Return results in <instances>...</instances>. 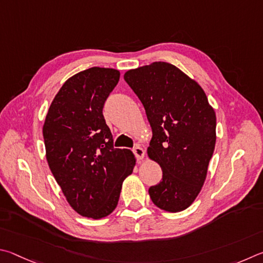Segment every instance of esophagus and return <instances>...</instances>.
<instances>
[{
  "label": "esophagus",
  "mask_w": 263,
  "mask_h": 263,
  "mask_svg": "<svg viewBox=\"0 0 263 263\" xmlns=\"http://www.w3.org/2000/svg\"><path fill=\"white\" fill-rule=\"evenodd\" d=\"M133 153H134V155L136 156L137 160H142L144 157H145V151L143 148H141L140 145L135 146L134 149H133Z\"/></svg>",
  "instance_id": "1"
}]
</instances>
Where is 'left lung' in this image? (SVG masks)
Masks as SVG:
<instances>
[{
  "mask_svg": "<svg viewBox=\"0 0 263 263\" xmlns=\"http://www.w3.org/2000/svg\"><path fill=\"white\" fill-rule=\"evenodd\" d=\"M124 81L143 104L153 139L150 159L163 179L149 188L155 205L168 213L187 209L205 181L216 144V113L199 83L167 62L132 69Z\"/></svg>",
  "mask_w": 263,
  "mask_h": 263,
  "instance_id": "obj_1",
  "label": "left lung"
}]
</instances>
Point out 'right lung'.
<instances>
[{
    "instance_id": "1",
    "label": "right lung",
    "mask_w": 263,
    "mask_h": 263,
    "mask_svg": "<svg viewBox=\"0 0 263 263\" xmlns=\"http://www.w3.org/2000/svg\"><path fill=\"white\" fill-rule=\"evenodd\" d=\"M120 71L92 67L64 82L46 115V159L71 208L100 219L117 208L122 182L136 159L128 149H114L105 122V100Z\"/></svg>"
}]
</instances>
